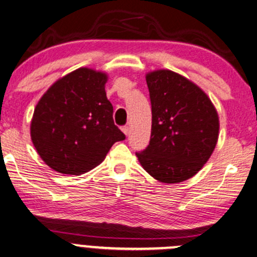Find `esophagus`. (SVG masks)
Here are the masks:
<instances>
[{
	"label": "esophagus",
	"mask_w": 257,
	"mask_h": 257,
	"mask_svg": "<svg viewBox=\"0 0 257 257\" xmlns=\"http://www.w3.org/2000/svg\"><path fill=\"white\" fill-rule=\"evenodd\" d=\"M122 132L124 133L125 135H128V134H129V126H128V125H124V126H122Z\"/></svg>",
	"instance_id": "obj_1"
}]
</instances>
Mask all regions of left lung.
<instances>
[{"instance_id": "obj_1", "label": "left lung", "mask_w": 257, "mask_h": 257, "mask_svg": "<svg viewBox=\"0 0 257 257\" xmlns=\"http://www.w3.org/2000/svg\"><path fill=\"white\" fill-rule=\"evenodd\" d=\"M152 110L150 144L137 152L150 175L164 184L192 178L213 153L219 117L206 94L181 75L158 70L146 76Z\"/></svg>"}]
</instances>
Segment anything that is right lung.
Returning a JSON list of instances; mask_svg holds the SVG:
<instances>
[{"label":"right lung","instance_id":"1","mask_svg":"<svg viewBox=\"0 0 257 257\" xmlns=\"http://www.w3.org/2000/svg\"><path fill=\"white\" fill-rule=\"evenodd\" d=\"M106 81L105 73L81 67L55 82L36 105L31 140L55 172H88L104 161L114 143L125 139L114 125Z\"/></svg>","mask_w":257,"mask_h":257}]
</instances>
